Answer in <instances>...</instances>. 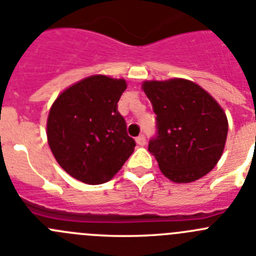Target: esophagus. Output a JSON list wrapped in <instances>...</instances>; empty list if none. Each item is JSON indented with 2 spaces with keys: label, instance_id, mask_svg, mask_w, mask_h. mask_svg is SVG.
Here are the masks:
<instances>
[{
  "label": "esophagus",
  "instance_id": "obj_1",
  "mask_svg": "<svg viewBox=\"0 0 256 256\" xmlns=\"http://www.w3.org/2000/svg\"><path fill=\"white\" fill-rule=\"evenodd\" d=\"M136 144L139 145V146H144L145 144H146V139H145L144 135H140L136 138Z\"/></svg>",
  "mask_w": 256,
  "mask_h": 256
}]
</instances>
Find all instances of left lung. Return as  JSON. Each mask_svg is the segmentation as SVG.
<instances>
[{"mask_svg": "<svg viewBox=\"0 0 256 256\" xmlns=\"http://www.w3.org/2000/svg\"><path fill=\"white\" fill-rule=\"evenodd\" d=\"M156 114L158 135L149 152L174 183H192L218 163L228 122L218 102L192 80L172 78L142 84Z\"/></svg>", "mask_w": 256, "mask_h": 256, "instance_id": "obj_1", "label": "left lung"}]
</instances>
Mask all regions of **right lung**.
I'll return each instance as SVG.
<instances>
[{
  "label": "right lung",
  "mask_w": 256,
  "mask_h": 256,
  "mask_svg": "<svg viewBox=\"0 0 256 256\" xmlns=\"http://www.w3.org/2000/svg\"><path fill=\"white\" fill-rule=\"evenodd\" d=\"M124 78L94 74L69 86L50 107L48 144L59 166L87 184L108 182L135 149L117 102Z\"/></svg>",
  "instance_id": "1"
}]
</instances>
